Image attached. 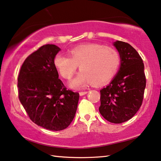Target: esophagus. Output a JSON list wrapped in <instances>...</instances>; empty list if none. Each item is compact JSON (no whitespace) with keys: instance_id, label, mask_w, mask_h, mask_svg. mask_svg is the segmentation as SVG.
Segmentation results:
<instances>
[{"instance_id":"1","label":"esophagus","mask_w":161,"mask_h":161,"mask_svg":"<svg viewBox=\"0 0 161 161\" xmlns=\"http://www.w3.org/2000/svg\"><path fill=\"white\" fill-rule=\"evenodd\" d=\"M87 93H88V92H86V91H84V92H80V96H84V95L86 94Z\"/></svg>"}]
</instances>
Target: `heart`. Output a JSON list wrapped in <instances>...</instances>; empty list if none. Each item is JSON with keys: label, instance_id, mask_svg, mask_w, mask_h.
<instances>
[{"label": "heart", "instance_id": "1", "mask_svg": "<svg viewBox=\"0 0 161 161\" xmlns=\"http://www.w3.org/2000/svg\"><path fill=\"white\" fill-rule=\"evenodd\" d=\"M68 53L69 57L58 53L53 63L60 75L68 80L72 77L79 65L81 71L69 84L74 89L107 82L116 74L120 63V57L115 49L98 43L77 46Z\"/></svg>", "mask_w": 161, "mask_h": 161}]
</instances>
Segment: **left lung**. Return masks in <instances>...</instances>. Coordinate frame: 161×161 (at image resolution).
Listing matches in <instances>:
<instances>
[{
	"label": "left lung",
	"mask_w": 161,
	"mask_h": 161,
	"mask_svg": "<svg viewBox=\"0 0 161 161\" xmlns=\"http://www.w3.org/2000/svg\"><path fill=\"white\" fill-rule=\"evenodd\" d=\"M113 45L118 51L121 65L118 74L101 92V115L112 123L129 120L141 107L146 87L144 65L141 56L128 43Z\"/></svg>",
	"instance_id": "left-lung-1"
}]
</instances>
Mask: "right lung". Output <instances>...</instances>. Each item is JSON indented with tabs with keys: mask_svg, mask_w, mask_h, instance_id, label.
<instances>
[{
	"mask_svg": "<svg viewBox=\"0 0 161 161\" xmlns=\"http://www.w3.org/2000/svg\"><path fill=\"white\" fill-rule=\"evenodd\" d=\"M60 51L53 44L42 46L26 58L17 79L18 97L31 120L52 131L70 125L80 98L58 79L53 60Z\"/></svg>",
	"mask_w": 161,
	"mask_h": 161,
	"instance_id": "obj_1",
	"label": "right lung"
}]
</instances>
